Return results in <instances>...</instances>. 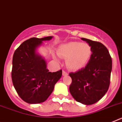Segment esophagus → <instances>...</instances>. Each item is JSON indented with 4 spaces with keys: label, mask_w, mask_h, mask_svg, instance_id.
Wrapping results in <instances>:
<instances>
[{
    "label": "esophagus",
    "mask_w": 122,
    "mask_h": 122,
    "mask_svg": "<svg viewBox=\"0 0 122 122\" xmlns=\"http://www.w3.org/2000/svg\"><path fill=\"white\" fill-rule=\"evenodd\" d=\"M62 74H63V76H66V75H68V73L65 70H63V71H62Z\"/></svg>",
    "instance_id": "obj_1"
}]
</instances>
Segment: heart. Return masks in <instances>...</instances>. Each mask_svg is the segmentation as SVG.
<instances>
[{"instance_id":"obj_1","label":"heart","mask_w":122,"mask_h":122,"mask_svg":"<svg viewBox=\"0 0 122 122\" xmlns=\"http://www.w3.org/2000/svg\"><path fill=\"white\" fill-rule=\"evenodd\" d=\"M57 54L61 57L66 59V65L69 69L77 70L89 62L92 51L89 44L72 41L60 45Z\"/></svg>"}]
</instances>
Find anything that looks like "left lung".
I'll return each instance as SVG.
<instances>
[{
	"mask_svg": "<svg viewBox=\"0 0 122 122\" xmlns=\"http://www.w3.org/2000/svg\"><path fill=\"white\" fill-rule=\"evenodd\" d=\"M91 46L92 56L88 63L75 73L70 92L77 102L90 105L98 101L108 90L112 70V59L104 45L98 41L81 38Z\"/></svg>",
	"mask_w": 122,
	"mask_h": 122,
	"instance_id": "left-lung-1",
	"label": "left lung"
}]
</instances>
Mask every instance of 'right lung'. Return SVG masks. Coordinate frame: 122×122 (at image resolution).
I'll list each match as a JSON object with an SVG mask.
<instances>
[{
    "mask_svg": "<svg viewBox=\"0 0 122 122\" xmlns=\"http://www.w3.org/2000/svg\"><path fill=\"white\" fill-rule=\"evenodd\" d=\"M52 38H31L24 41L14 52L13 84L19 97L26 103L38 104L46 101L62 77V70L49 72L45 60L36 52L43 41L50 40Z\"/></svg>",
    "mask_w": 122,
    "mask_h": 122,
    "instance_id": "1",
    "label": "right lung"
}]
</instances>
